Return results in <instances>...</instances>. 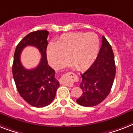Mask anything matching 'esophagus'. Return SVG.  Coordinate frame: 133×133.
I'll return each instance as SVG.
<instances>
[{"label": "esophagus", "instance_id": "obj_1", "mask_svg": "<svg viewBox=\"0 0 133 133\" xmlns=\"http://www.w3.org/2000/svg\"><path fill=\"white\" fill-rule=\"evenodd\" d=\"M71 74H73V73H66V74H64V75L62 76V82L63 84H64L67 85L69 87H73V82L71 81V77H70V75H71Z\"/></svg>", "mask_w": 133, "mask_h": 133}]
</instances>
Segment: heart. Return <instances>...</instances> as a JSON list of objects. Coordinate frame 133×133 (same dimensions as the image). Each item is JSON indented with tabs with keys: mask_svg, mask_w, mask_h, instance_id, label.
Listing matches in <instances>:
<instances>
[{
	"mask_svg": "<svg viewBox=\"0 0 133 133\" xmlns=\"http://www.w3.org/2000/svg\"><path fill=\"white\" fill-rule=\"evenodd\" d=\"M99 40L95 33H69L61 36L56 44L47 47L49 63L54 69L62 67L68 57L78 70L87 69L98 54Z\"/></svg>",
	"mask_w": 133,
	"mask_h": 133,
	"instance_id": "1",
	"label": "heart"
}]
</instances>
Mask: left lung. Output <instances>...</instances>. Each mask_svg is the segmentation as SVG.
I'll use <instances>...</instances> for the list:
<instances>
[{"label":"left lung","mask_w":133,"mask_h":133,"mask_svg":"<svg viewBox=\"0 0 133 133\" xmlns=\"http://www.w3.org/2000/svg\"><path fill=\"white\" fill-rule=\"evenodd\" d=\"M116 68L112 47L104 36L96 60L89 69L81 74L79 87L82 95L76 102L81 106L91 107L100 104L112 88Z\"/></svg>","instance_id":"left-lung-1"}]
</instances>
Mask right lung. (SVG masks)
Listing matches in <instances>:
<instances>
[{"label":"right lung","instance_id":"add662e5","mask_svg":"<svg viewBox=\"0 0 133 133\" xmlns=\"http://www.w3.org/2000/svg\"><path fill=\"white\" fill-rule=\"evenodd\" d=\"M48 35L46 30L29 33L17 45L14 56L12 73L17 90L25 102L37 108L50 104L60 87L46 58ZM26 46L36 47L41 54L40 64L34 70H26L20 62L21 52Z\"/></svg>","mask_w":133,"mask_h":133}]
</instances>
